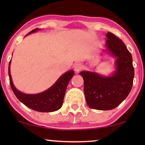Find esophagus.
<instances>
[{"instance_id":"34e87169","label":"esophagus","mask_w":145,"mask_h":145,"mask_svg":"<svg viewBox=\"0 0 145 145\" xmlns=\"http://www.w3.org/2000/svg\"><path fill=\"white\" fill-rule=\"evenodd\" d=\"M82 65H81L80 63H75L74 65V70L76 72H78L79 71H80L81 69H82Z\"/></svg>"}]
</instances>
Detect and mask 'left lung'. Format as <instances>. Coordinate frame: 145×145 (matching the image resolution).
I'll use <instances>...</instances> for the list:
<instances>
[{
	"instance_id": "8db88e82",
	"label": "left lung",
	"mask_w": 145,
	"mask_h": 145,
	"mask_svg": "<svg viewBox=\"0 0 145 145\" xmlns=\"http://www.w3.org/2000/svg\"><path fill=\"white\" fill-rule=\"evenodd\" d=\"M103 51L116 59L115 71L109 76L82 71L84 92L88 106L98 110H110L119 106L129 94L134 78L131 53L124 43L111 32L106 33Z\"/></svg>"
}]
</instances>
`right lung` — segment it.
I'll list each match as a JSON object with an SVG mask.
<instances>
[{"instance_id":"right-lung-1","label":"right lung","mask_w":145,"mask_h":145,"mask_svg":"<svg viewBox=\"0 0 145 145\" xmlns=\"http://www.w3.org/2000/svg\"><path fill=\"white\" fill-rule=\"evenodd\" d=\"M39 30L37 28L31 31L27 35ZM11 60L8 66V76L12 90L17 98L29 108L40 112H53L58 110L62 107L67 87L71 79L74 76V72L70 70L63 74L51 86L41 93L28 94L22 92L16 88L13 84L10 74Z\"/></svg>"}]
</instances>
